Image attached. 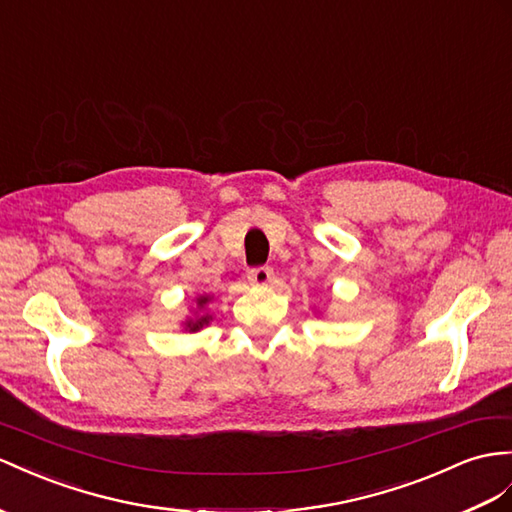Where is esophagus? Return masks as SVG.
<instances>
[{
  "instance_id": "1",
  "label": "esophagus",
  "mask_w": 512,
  "mask_h": 512,
  "mask_svg": "<svg viewBox=\"0 0 512 512\" xmlns=\"http://www.w3.org/2000/svg\"><path fill=\"white\" fill-rule=\"evenodd\" d=\"M248 281L253 285H268L272 281V268L268 266H259L248 270Z\"/></svg>"
}]
</instances>
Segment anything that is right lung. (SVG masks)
Instances as JSON below:
<instances>
[{"label": "right lung", "mask_w": 512, "mask_h": 512, "mask_svg": "<svg viewBox=\"0 0 512 512\" xmlns=\"http://www.w3.org/2000/svg\"><path fill=\"white\" fill-rule=\"evenodd\" d=\"M209 300H212V296H199V298H196V307L203 309L209 303ZM209 320H212V316H199L194 320H186V331H190V333L201 331L205 324H209Z\"/></svg>", "instance_id": "1"}]
</instances>
